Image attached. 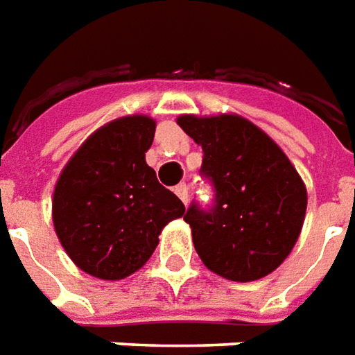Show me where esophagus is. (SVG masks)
<instances>
[{"instance_id":"34e87169","label":"esophagus","mask_w":355,"mask_h":355,"mask_svg":"<svg viewBox=\"0 0 355 355\" xmlns=\"http://www.w3.org/2000/svg\"><path fill=\"white\" fill-rule=\"evenodd\" d=\"M175 194H177V196L180 198L184 204H187L188 202V187L187 184H177V187H175Z\"/></svg>"}]
</instances>
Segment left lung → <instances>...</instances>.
<instances>
[{"label":"left lung","mask_w":355,"mask_h":355,"mask_svg":"<svg viewBox=\"0 0 355 355\" xmlns=\"http://www.w3.org/2000/svg\"><path fill=\"white\" fill-rule=\"evenodd\" d=\"M177 124L202 146V173L216 206L196 204L184 221L198 257L221 278L254 282L288 259L307 211V188L272 137L239 114H180Z\"/></svg>","instance_id":"left-lung-1"}]
</instances>
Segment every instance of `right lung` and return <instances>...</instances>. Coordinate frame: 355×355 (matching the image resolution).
Wrapping results in <instances>:
<instances>
[{
    "label": "right lung",
    "mask_w": 355,
    "mask_h": 355,
    "mask_svg": "<svg viewBox=\"0 0 355 355\" xmlns=\"http://www.w3.org/2000/svg\"><path fill=\"white\" fill-rule=\"evenodd\" d=\"M155 126L147 114L110 120L87 137L58 177L54 231L89 276L128 278L151 259L168 221L184 216V204L146 163Z\"/></svg>",
    "instance_id": "1"
}]
</instances>
